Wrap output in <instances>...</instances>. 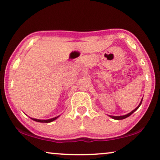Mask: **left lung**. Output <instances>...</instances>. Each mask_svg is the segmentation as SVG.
<instances>
[{
	"label": "left lung",
	"instance_id": "8db88e82",
	"mask_svg": "<svg viewBox=\"0 0 160 160\" xmlns=\"http://www.w3.org/2000/svg\"><path fill=\"white\" fill-rule=\"evenodd\" d=\"M142 100H141L140 103V104H139V105L138 106V107H136L135 109H134V110H132V112H131L128 113L127 115H121V116H112V115H109V117L112 118H113V119H115V120H123V119H125V118H128V116H130L131 115H132V113H134V112H135V111L137 110V109H138V108L140 107V106L141 105V103H142Z\"/></svg>",
	"mask_w": 160,
	"mask_h": 160
}]
</instances>
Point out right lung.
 <instances>
[{"label": "right lung", "instance_id": "add662e5", "mask_svg": "<svg viewBox=\"0 0 160 160\" xmlns=\"http://www.w3.org/2000/svg\"><path fill=\"white\" fill-rule=\"evenodd\" d=\"M59 117V115L57 116V117L51 118V119H48V120H39V119H36V118H31V119H32L33 121H34L39 122V123H51V122H52L53 121H55L56 119H57Z\"/></svg>", "mask_w": 160, "mask_h": 160}]
</instances>
